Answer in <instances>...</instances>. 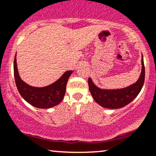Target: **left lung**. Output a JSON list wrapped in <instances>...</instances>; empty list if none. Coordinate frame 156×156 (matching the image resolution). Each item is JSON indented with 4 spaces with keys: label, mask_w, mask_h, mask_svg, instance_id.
Wrapping results in <instances>:
<instances>
[{
    "label": "left lung",
    "mask_w": 156,
    "mask_h": 156,
    "mask_svg": "<svg viewBox=\"0 0 156 156\" xmlns=\"http://www.w3.org/2000/svg\"><path fill=\"white\" fill-rule=\"evenodd\" d=\"M144 81V65L142 58V72L140 78L132 85L121 89H101L94 84L89 78V87L94 99L99 105L106 108L117 109L123 108L134 99L141 91Z\"/></svg>",
    "instance_id": "obj_1"
}]
</instances>
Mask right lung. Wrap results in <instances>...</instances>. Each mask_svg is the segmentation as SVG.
<instances>
[{"label": "right lung", "mask_w": 156, "mask_h": 156, "mask_svg": "<svg viewBox=\"0 0 156 156\" xmlns=\"http://www.w3.org/2000/svg\"><path fill=\"white\" fill-rule=\"evenodd\" d=\"M72 73V70L67 71L59 80L49 86L42 88L33 87L27 85L20 78L16 65V55L14 57V78L19 92L24 100L37 108H50L62 102L66 91L67 80Z\"/></svg>", "instance_id": "right-lung-1"}]
</instances>
